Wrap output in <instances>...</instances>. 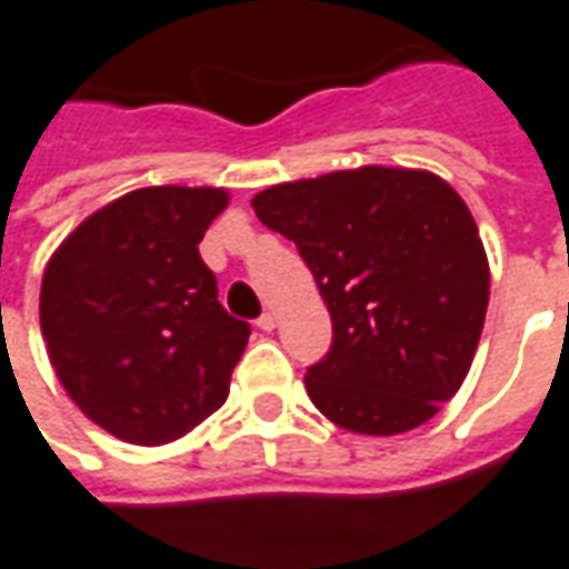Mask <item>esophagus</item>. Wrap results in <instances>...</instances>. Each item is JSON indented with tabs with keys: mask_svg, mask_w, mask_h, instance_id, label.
Segmentation results:
<instances>
[{
	"mask_svg": "<svg viewBox=\"0 0 569 569\" xmlns=\"http://www.w3.org/2000/svg\"><path fill=\"white\" fill-rule=\"evenodd\" d=\"M256 323H258V329H264V332H271L273 326H277V317H273L271 311H264V313H261V317H258Z\"/></svg>",
	"mask_w": 569,
	"mask_h": 569,
	"instance_id": "1",
	"label": "esophagus"
}]
</instances>
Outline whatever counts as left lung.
Wrapping results in <instances>:
<instances>
[{
  "instance_id": "obj_1",
  "label": "left lung",
  "mask_w": 569,
  "mask_h": 569,
  "mask_svg": "<svg viewBox=\"0 0 569 569\" xmlns=\"http://www.w3.org/2000/svg\"><path fill=\"white\" fill-rule=\"evenodd\" d=\"M252 206L296 243L332 317V345L305 376L313 407L357 435L428 422L468 376L490 301L462 197L431 172L363 166Z\"/></svg>"
}]
</instances>
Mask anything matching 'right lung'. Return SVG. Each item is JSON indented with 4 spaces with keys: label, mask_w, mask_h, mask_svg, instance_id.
<instances>
[{
    "label": "right lung",
    "mask_w": 569,
    "mask_h": 569,
    "mask_svg": "<svg viewBox=\"0 0 569 569\" xmlns=\"http://www.w3.org/2000/svg\"><path fill=\"white\" fill-rule=\"evenodd\" d=\"M216 188H144L86 218L51 256L39 323L51 367L91 422L160 447L228 400L252 326L218 301L200 240Z\"/></svg>",
    "instance_id": "add662e5"
}]
</instances>
